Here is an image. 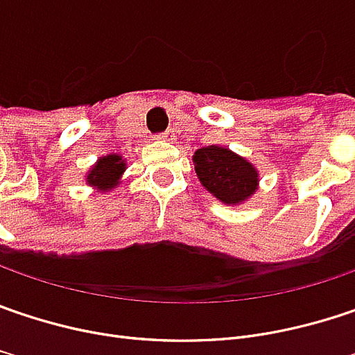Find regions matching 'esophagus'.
Listing matches in <instances>:
<instances>
[{"mask_svg":"<svg viewBox=\"0 0 355 355\" xmlns=\"http://www.w3.org/2000/svg\"><path fill=\"white\" fill-rule=\"evenodd\" d=\"M155 140H173V132H171V130H166V132L155 135Z\"/></svg>","mask_w":355,"mask_h":355,"instance_id":"esophagus-1","label":"esophagus"}]
</instances>
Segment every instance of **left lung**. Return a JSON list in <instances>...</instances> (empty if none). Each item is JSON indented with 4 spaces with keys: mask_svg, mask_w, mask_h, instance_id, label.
I'll return each mask as SVG.
<instances>
[{
    "mask_svg": "<svg viewBox=\"0 0 355 355\" xmlns=\"http://www.w3.org/2000/svg\"><path fill=\"white\" fill-rule=\"evenodd\" d=\"M193 160L202 187L227 205L249 198L257 189L255 166L229 148L205 146L198 148Z\"/></svg>",
    "mask_w": 355,
    "mask_h": 355,
    "instance_id": "left-lung-1",
    "label": "left lung"
}]
</instances>
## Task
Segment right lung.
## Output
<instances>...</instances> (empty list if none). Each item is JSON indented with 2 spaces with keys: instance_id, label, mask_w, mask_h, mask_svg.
I'll return each mask as SVG.
<instances>
[{
  "instance_id": "add662e5",
  "label": "right lung",
  "mask_w": 355,
  "mask_h": 355,
  "mask_svg": "<svg viewBox=\"0 0 355 355\" xmlns=\"http://www.w3.org/2000/svg\"><path fill=\"white\" fill-rule=\"evenodd\" d=\"M126 162L118 155H110V157H102L90 171L88 175V184L98 187L100 191H110L118 182L120 175L124 173Z\"/></svg>"
}]
</instances>
